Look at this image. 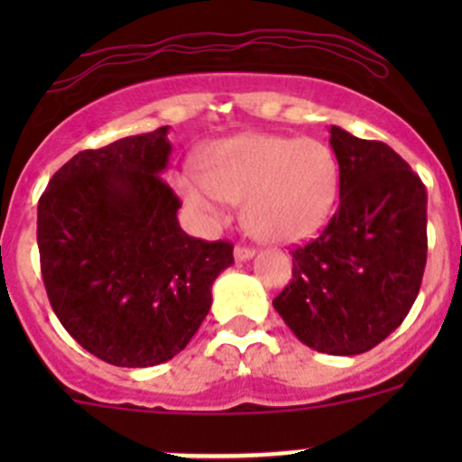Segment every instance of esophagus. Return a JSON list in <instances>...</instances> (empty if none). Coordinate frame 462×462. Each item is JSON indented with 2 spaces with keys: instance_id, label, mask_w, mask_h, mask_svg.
<instances>
[{
  "instance_id": "obj_1",
  "label": "esophagus",
  "mask_w": 462,
  "mask_h": 462,
  "mask_svg": "<svg viewBox=\"0 0 462 462\" xmlns=\"http://www.w3.org/2000/svg\"><path fill=\"white\" fill-rule=\"evenodd\" d=\"M253 254H254V250L245 248V245H236V248H235V259L236 261H248V259H253Z\"/></svg>"
}]
</instances>
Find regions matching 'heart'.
<instances>
[{
	"instance_id": "heart-1",
	"label": "heart",
	"mask_w": 462,
	"mask_h": 462,
	"mask_svg": "<svg viewBox=\"0 0 462 462\" xmlns=\"http://www.w3.org/2000/svg\"><path fill=\"white\" fill-rule=\"evenodd\" d=\"M174 185L208 221L226 217L230 201H244V223L253 235L297 244L318 235L333 214L339 167L315 138L245 134L214 144L203 171H180Z\"/></svg>"
}]
</instances>
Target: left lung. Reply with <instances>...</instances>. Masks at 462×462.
Masks as SVG:
<instances>
[{"label": "left lung", "instance_id": "8db88e82", "mask_svg": "<svg viewBox=\"0 0 462 462\" xmlns=\"http://www.w3.org/2000/svg\"><path fill=\"white\" fill-rule=\"evenodd\" d=\"M339 203L318 239L292 250V279L274 310L328 356H357L389 337L416 301L427 263V189L389 144L330 127Z\"/></svg>", "mask_w": 462, "mask_h": 462}]
</instances>
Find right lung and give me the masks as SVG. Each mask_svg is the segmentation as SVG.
<instances>
[{
	"mask_svg": "<svg viewBox=\"0 0 462 462\" xmlns=\"http://www.w3.org/2000/svg\"><path fill=\"white\" fill-rule=\"evenodd\" d=\"M170 127L85 149L37 203L40 268L53 313L73 339L114 366H153L183 351L235 263L230 241L179 226L162 180Z\"/></svg>",
	"mask_w": 462,
	"mask_h": 462,
	"instance_id": "obj_1",
	"label": "right lung"
}]
</instances>
